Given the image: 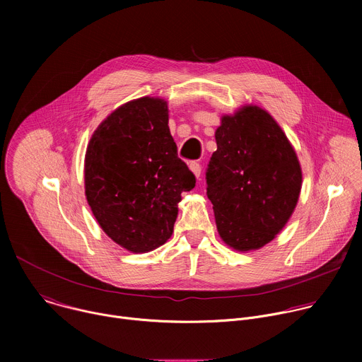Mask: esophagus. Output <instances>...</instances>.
Listing matches in <instances>:
<instances>
[{"mask_svg": "<svg viewBox=\"0 0 362 362\" xmlns=\"http://www.w3.org/2000/svg\"><path fill=\"white\" fill-rule=\"evenodd\" d=\"M189 169L192 170V173H193L196 177H199L200 173H202V166H200L197 162H192V163L189 165Z\"/></svg>", "mask_w": 362, "mask_h": 362, "instance_id": "1", "label": "esophagus"}]
</instances>
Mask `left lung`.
Wrapping results in <instances>:
<instances>
[{"mask_svg":"<svg viewBox=\"0 0 362 362\" xmlns=\"http://www.w3.org/2000/svg\"><path fill=\"white\" fill-rule=\"evenodd\" d=\"M215 137L206 193L218 232L236 250L259 249L295 211L302 186L296 153L274 117L252 105L223 116Z\"/></svg>","mask_w":362,"mask_h":362,"instance_id":"obj_1","label":"left lung"}]
</instances>
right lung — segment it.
Here are the masks:
<instances>
[{
    "instance_id": "add662e5",
    "label": "right lung",
    "mask_w": 362,
    "mask_h": 362,
    "mask_svg": "<svg viewBox=\"0 0 362 362\" xmlns=\"http://www.w3.org/2000/svg\"><path fill=\"white\" fill-rule=\"evenodd\" d=\"M163 98L141 97L116 109L93 133L84 159L91 212L109 238L143 253L173 233L182 193L194 175L177 158Z\"/></svg>"
}]
</instances>
